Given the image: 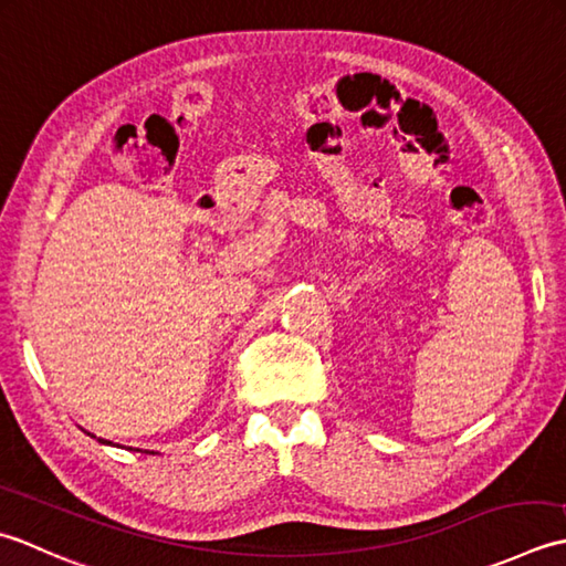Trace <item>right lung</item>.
Wrapping results in <instances>:
<instances>
[{
    "instance_id": "right-lung-1",
    "label": "right lung",
    "mask_w": 566,
    "mask_h": 566,
    "mask_svg": "<svg viewBox=\"0 0 566 566\" xmlns=\"http://www.w3.org/2000/svg\"><path fill=\"white\" fill-rule=\"evenodd\" d=\"M99 442H102V444H112V442H107V440H99Z\"/></svg>"
}]
</instances>
